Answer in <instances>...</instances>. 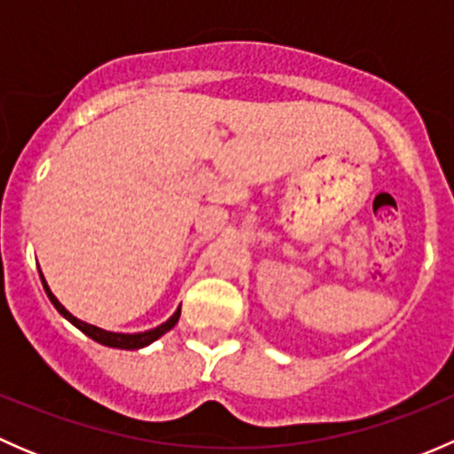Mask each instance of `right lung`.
<instances>
[{
  "label": "right lung",
  "instance_id": "right-lung-1",
  "mask_svg": "<svg viewBox=\"0 0 454 454\" xmlns=\"http://www.w3.org/2000/svg\"><path fill=\"white\" fill-rule=\"evenodd\" d=\"M39 274H41V272H39ZM41 283H43L45 294H48V299L52 301V305H54V308H57V312L61 314L63 318L70 320V323L74 325V327H79L81 332L85 333V336H90L91 340L100 342V345H105V347H116V349H129V351H131V349H142V347L151 345V342L158 340L160 336H164V333H167L168 329L176 327L177 318H180V308H177V312L173 314L171 318L167 320V323L158 325V327H155V329H149V332H140V333H116V332H105V329L96 327V325H87V323H83V320H79V318H76V316H72L70 312H67V309L63 308L61 303H59L57 296H54L52 292H50V287H48V283H45L43 274H41Z\"/></svg>",
  "mask_w": 454,
  "mask_h": 454
}]
</instances>
